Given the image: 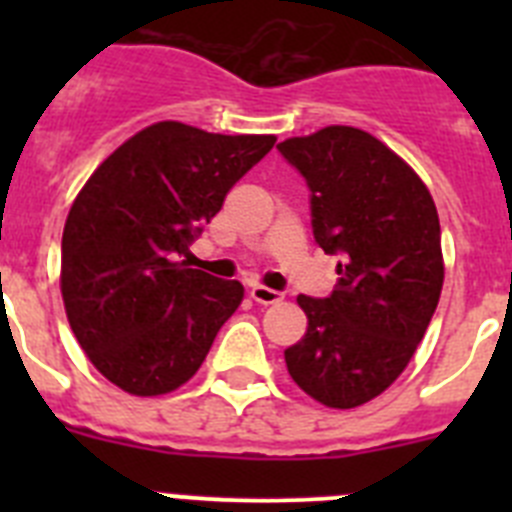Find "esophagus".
<instances>
[{
  "label": "esophagus",
  "instance_id": "esophagus-1",
  "mask_svg": "<svg viewBox=\"0 0 512 512\" xmlns=\"http://www.w3.org/2000/svg\"><path fill=\"white\" fill-rule=\"evenodd\" d=\"M251 300L259 302V305H277V302H282V292H277V289H269V287H261V284H256V287H251Z\"/></svg>",
  "mask_w": 512,
  "mask_h": 512
}]
</instances>
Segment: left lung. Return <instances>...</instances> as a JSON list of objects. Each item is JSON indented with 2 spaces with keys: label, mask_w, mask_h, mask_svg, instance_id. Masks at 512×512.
Wrapping results in <instances>:
<instances>
[{
  "label": "left lung",
  "mask_w": 512,
  "mask_h": 512,
  "mask_svg": "<svg viewBox=\"0 0 512 512\" xmlns=\"http://www.w3.org/2000/svg\"><path fill=\"white\" fill-rule=\"evenodd\" d=\"M279 151L307 179L315 241L341 253L330 297H297L307 330L284 351L287 372L325 408H359L405 372L436 312V202L408 161L351 125L287 138Z\"/></svg>",
  "instance_id": "8db88e82"
}]
</instances>
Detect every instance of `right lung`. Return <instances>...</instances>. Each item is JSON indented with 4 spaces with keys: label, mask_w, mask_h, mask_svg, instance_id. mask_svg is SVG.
<instances>
[{
    "label": "right lung",
    "mask_w": 512,
    "mask_h": 512,
    "mask_svg": "<svg viewBox=\"0 0 512 512\" xmlns=\"http://www.w3.org/2000/svg\"><path fill=\"white\" fill-rule=\"evenodd\" d=\"M274 135L153 122L104 158L76 194L61 241V295L97 372L135 397L197 374L243 284L189 269V243Z\"/></svg>",
    "instance_id": "right-lung-1"
}]
</instances>
